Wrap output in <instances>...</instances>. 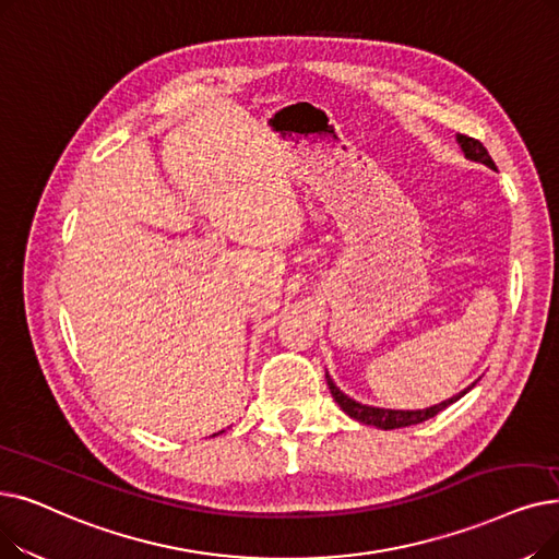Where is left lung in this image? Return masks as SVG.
Instances as JSON below:
<instances>
[{
  "label": "left lung",
  "mask_w": 559,
  "mask_h": 559,
  "mask_svg": "<svg viewBox=\"0 0 559 559\" xmlns=\"http://www.w3.org/2000/svg\"><path fill=\"white\" fill-rule=\"evenodd\" d=\"M456 141H459L461 151H464V155H466L468 159L487 164L489 168H496L491 155L487 153V148H484V145H481L477 139L466 136V134H456ZM326 383H329V388H331L333 400L340 404V408H343L349 418H354V420H358V423H362V425L379 427V429H397V427H408V425H418V423H423V420H429V418H433L436 414H441L443 408H448V406H450L452 402H456L459 397H464V395L471 391V388L475 385V383H473L471 388H466L464 393H459V395H454V397H450V400H445V402H441V404L423 408V411H393V408H377V406H366V404L354 402L352 397H347L343 391H340V388L331 381L329 374H326Z\"/></svg>",
  "instance_id": "8db88e82"
}]
</instances>
